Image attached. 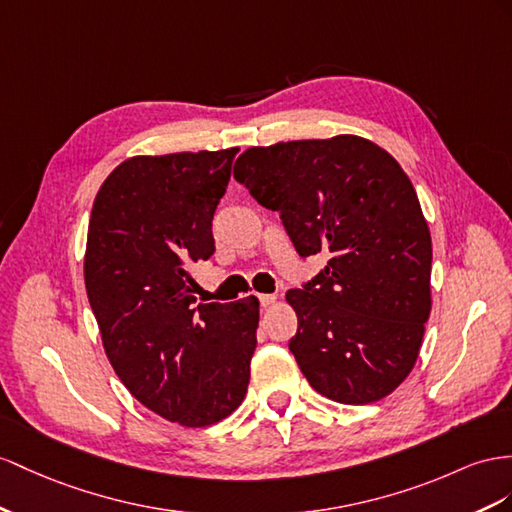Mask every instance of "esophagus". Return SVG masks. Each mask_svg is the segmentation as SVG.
I'll list each match as a JSON object with an SVG mask.
<instances>
[{
    "mask_svg": "<svg viewBox=\"0 0 512 512\" xmlns=\"http://www.w3.org/2000/svg\"><path fill=\"white\" fill-rule=\"evenodd\" d=\"M259 303H261V307H270V305L277 303V296H274V294H259Z\"/></svg>",
    "mask_w": 512,
    "mask_h": 512,
    "instance_id": "34e87169",
    "label": "esophagus"
}]
</instances>
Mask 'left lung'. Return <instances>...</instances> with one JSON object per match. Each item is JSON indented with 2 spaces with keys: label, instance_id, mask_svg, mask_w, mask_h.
I'll return each instance as SVG.
<instances>
[{
  "label": "left lung",
  "instance_id": "8db88e82",
  "mask_svg": "<svg viewBox=\"0 0 512 512\" xmlns=\"http://www.w3.org/2000/svg\"><path fill=\"white\" fill-rule=\"evenodd\" d=\"M233 177L279 212L298 255L324 270L285 294L290 350L309 385L342 404L381 400L411 374L430 316L432 242L411 179L359 136L246 149Z\"/></svg>",
  "mask_w": 512,
  "mask_h": 512
}]
</instances>
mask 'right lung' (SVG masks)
Masks as SVG:
<instances>
[{
    "label": "right lung",
    "instance_id": "add662e5",
    "mask_svg": "<svg viewBox=\"0 0 512 512\" xmlns=\"http://www.w3.org/2000/svg\"><path fill=\"white\" fill-rule=\"evenodd\" d=\"M240 149L136 155L99 188L84 281L131 396L168 422L212 426L246 396L259 300L196 303L190 268L214 255L212 218Z\"/></svg>",
    "mask_w": 512,
    "mask_h": 512
}]
</instances>
